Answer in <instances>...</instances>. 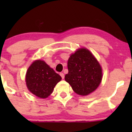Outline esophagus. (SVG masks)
Masks as SVG:
<instances>
[{
  "mask_svg": "<svg viewBox=\"0 0 132 132\" xmlns=\"http://www.w3.org/2000/svg\"><path fill=\"white\" fill-rule=\"evenodd\" d=\"M60 75H61V78H62V79H64V75L63 73H60Z\"/></svg>",
  "mask_w": 132,
  "mask_h": 132,
  "instance_id": "esophagus-1",
  "label": "esophagus"
}]
</instances>
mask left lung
Wrapping results in <instances>:
<instances>
[{
    "instance_id": "1",
    "label": "left lung",
    "mask_w": 132,
    "mask_h": 132,
    "mask_svg": "<svg viewBox=\"0 0 132 132\" xmlns=\"http://www.w3.org/2000/svg\"><path fill=\"white\" fill-rule=\"evenodd\" d=\"M68 73L65 80L79 95L86 96L96 89L102 79V68L93 54L80 48L68 61Z\"/></svg>"
}]
</instances>
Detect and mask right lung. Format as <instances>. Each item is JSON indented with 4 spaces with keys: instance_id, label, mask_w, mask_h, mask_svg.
I'll use <instances>...</instances> for the list:
<instances>
[{
    "instance_id": "1",
    "label": "right lung",
    "mask_w": 132,
    "mask_h": 132,
    "mask_svg": "<svg viewBox=\"0 0 132 132\" xmlns=\"http://www.w3.org/2000/svg\"><path fill=\"white\" fill-rule=\"evenodd\" d=\"M61 77L46 62L36 61L30 65L26 73V84L33 94L41 98L50 95Z\"/></svg>"
}]
</instances>
